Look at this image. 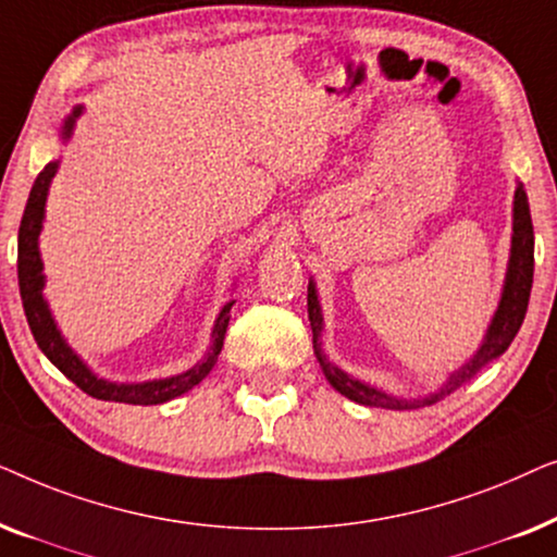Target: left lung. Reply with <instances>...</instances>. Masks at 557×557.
Here are the masks:
<instances>
[{
  "label": "left lung",
  "mask_w": 557,
  "mask_h": 557,
  "mask_svg": "<svg viewBox=\"0 0 557 557\" xmlns=\"http://www.w3.org/2000/svg\"><path fill=\"white\" fill-rule=\"evenodd\" d=\"M512 218H515L512 220V250H509L505 288H502L499 307H497V311H494V319H492L490 330H486L482 347L476 349V355L471 357L467 364H461V368L446 380V385L441 387L438 393L425 395V398H413V400L393 398V395L377 391V387H370V385L360 383V380L349 377L347 372L334 368V364L326 360V355L322 352V342H319V337H322V309H319L317 288L309 281L307 307H309L311 332H314V355H317L319 364H322L324 375H326V380H330V385L334 387V391L342 393L349 400L362 403V406L391 408V410H413V408L433 406V403L444 400L446 395L459 391L467 380L474 377L486 362L497 360V357L505 352L509 345H512L515 334L520 332L524 311H528V301H530L532 273H535V233H532L528 193H524L522 182L515 189Z\"/></svg>",
  "instance_id": "obj_1"
}]
</instances>
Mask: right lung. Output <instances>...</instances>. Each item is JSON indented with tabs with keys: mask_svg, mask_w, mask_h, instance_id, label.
Instances as JSON below:
<instances>
[{
	"mask_svg": "<svg viewBox=\"0 0 557 557\" xmlns=\"http://www.w3.org/2000/svg\"><path fill=\"white\" fill-rule=\"evenodd\" d=\"M78 116H81V106L65 119L63 139H71L73 124ZM55 172H58V162H50L45 164V170L40 174H37L35 185L29 189L25 215H22L20 235H17L20 296H22V307H25L27 324L29 330H33L37 347L42 349L45 357H48V360L55 364L67 380H73L83 393H88L90 398H98V400L132 403V406H157V403H166L177 398L182 393L193 391V387L200 385L202 380L210 375V370L215 368L220 349H223L227 322H231L233 301H227L215 319V326H212V347L208 349V355H205L193 370L182 372V375H174V377L149 380V383H111V380L94 375V372L88 370V364L83 362L71 347H67L63 334H60V330L55 326V319L50 314L48 301H45L42 296L45 276H42L40 248H37V238H40L42 220H45V200H48V187L52 177H55Z\"/></svg>",
	"mask_w": 557,
	"mask_h": 557,
	"instance_id": "1",
	"label": "right lung"
}]
</instances>
